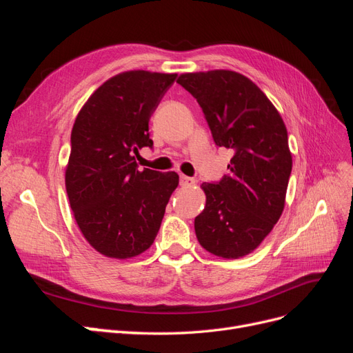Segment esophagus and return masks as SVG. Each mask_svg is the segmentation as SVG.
Here are the masks:
<instances>
[{
  "label": "esophagus",
  "mask_w": 353,
  "mask_h": 353,
  "mask_svg": "<svg viewBox=\"0 0 353 353\" xmlns=\"http://www.w3.org/2000/svg\"><path fill=\"white\" fill-rule=\"evenodd\" d=\"M179 181H181V185H183V187H191V185L196 184V179L194 178L185 176V175H181Z\"/></svg>",
  "instance_id": "1"
}]
</instances>
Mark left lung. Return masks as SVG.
Wrapping results in <instances>:
<instances>
[{
	"mask_svg": "<svg viewBox=\"0 0 353 353\" xmlns=\"http://www.w3.org/2000/svg\"><path fill=\"white\" fill-rule=\"evenodd\" d=\"M176 82L200 104L215 144L234 152L230 174L216 184H201L206 206L194 219L197 240L219 258H243L268 236L284 209L293 165L285 125L241 73H183Z\"/></svg>",
	"mask_w": 353,
	"mask_h": 353,
	"instance_id": "1",
	"label": "left lung"
}]
</instances>
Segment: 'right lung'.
I'll return each instance as SVG.
<instances>
[{
    "instance_id": "1",
    "label": "right lung",
    "mask_w": 353,
    "mask_h": 353,
    "mask_svg": "<svg viewBox=\"0 0 353 353\" xmlns=\"http://www.w3.org/2000/svg\"><path fill=\"white\" fill-rule=\"evenodd\" d=\"M176 73L116 74L83 104L70 135L66 191L78 227L99 253L114 259L153 244L176 172L138 170L135 156L153 147L148 121Z\"/></svg>"
}]
</instances>
